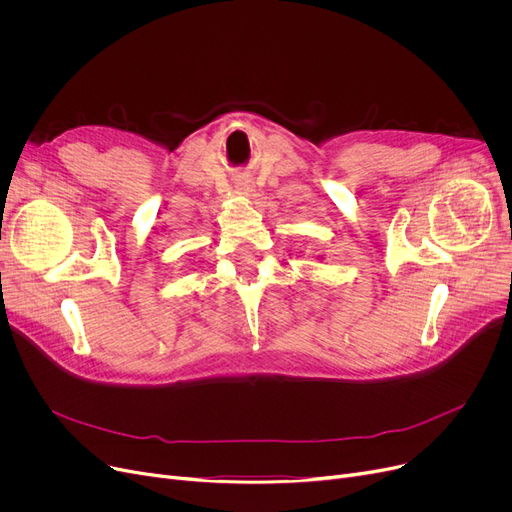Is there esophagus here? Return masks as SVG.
<instances>
[{
    "mask_svg": "<svg viewBox=\"0 0 512 512\" xmlns=\"http://www.w3.org/2000/svg\"><path fill=\"white\" fill-rule=\"evenodd\" d=\"M236 191H240V193H251L253 191V182L249 180V178H240L238 182H236Z\"/></svg>",
    "mask_w": 512,
    "mask_h": 512,
    "instance_id": "esophagus-1",
    "label": "esophagus"
}]
</instances>
